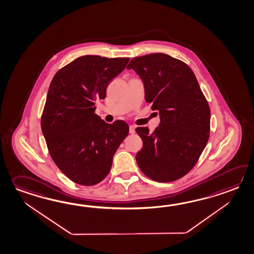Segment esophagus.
<instances>
[{
	"instance_id": "1",
	"label": "esophagus",
	"mask_w": 254,
	"mask_h": 254,
	"mask_svg": "<svg viewBox=\"0 0 254 254\" xmlns=\"http://www.w3.org/2000/svg\"><path fill=\"white\" fill-rule=\"evenodd\" d=\"M135 127L134 126H129V133L130 134H135Z\"/></svg>"
}]
</instances>
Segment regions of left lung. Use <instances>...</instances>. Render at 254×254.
Masks as SVG:
<instances>
[{"instance_id":"left-lung-1","label":"left lung","mask_w":254,"mask_h":254,"mask_svg":"<svg viewBox=\"0 0 254 254\" xmlns=\"http://www.w3.org/2000/svg\"><path fill=\"white\" fill-rule=\"evenodd\" d=\"M127 69L139 75L146 102L160 118L154 132L135 128L143 141L136 163L153 181H177L191 170L209 140L208 102L191 69L166 54L135 57Z\"/></svg>"}]
</instances>
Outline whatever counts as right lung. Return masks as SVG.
<instances>
[{
	"label": "right lung",
	"mask_w": 254,
	"mask_h": 254,
	"mask_svg": "<svg viewBox=\"0 0 254 254\" xmlns=\"http://www.w3.org/2000/svg\"><path fill=\"white\" fill-rule=\"evenodd\" d=\"M129 58L84 56L60 69L48 89L41 127L53 160L69 180L83 186L103 181L129 127L107 124L96 113L109 82Z\"/></svg>",
	"instance_id": "1"
}]
</instances>
